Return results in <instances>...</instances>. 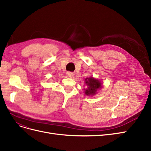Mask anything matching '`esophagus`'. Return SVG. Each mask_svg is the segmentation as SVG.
Segmentation results:
<instances>
[{
  "label": "esophagus",
  "mask_w": 151,
  "mask_h": 151,
  "mask_svg": "<svg viewBox=\"0 0 151 151\" xmlns=\"http://www.w3.org/2000/svg\"><path fill=\"white\" fill-rule=\"evenodd\" d=\"M66 75H67L68 77L71 78V77H73V73H71V72H67Z\"/></svg>",
  "instance_id": "esophagus-1"
}]
</instances>
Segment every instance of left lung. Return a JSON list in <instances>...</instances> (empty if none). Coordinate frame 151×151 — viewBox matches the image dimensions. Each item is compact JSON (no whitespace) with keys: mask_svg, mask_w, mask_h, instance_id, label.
<instances>
[{"mask_svg":"<svg viewBox=\"0 0 151 151\" xmlns=\"http://www.w3.org/2000/svg\"><path fill=\"white\" fill-rule=\"evenodd\" d=\"M85 81V83L88 86V88L85 91V93L87 96H92L95 95L97 90L101 88L102 86L100 81L91 76L90 78H86Z\"/></svg>","mask_w":151,"mask_h":151,"instance_id":"obj_1","label":"left lung"}]
</instances>
